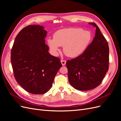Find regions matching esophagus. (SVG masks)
<instances>
[{
  "label": "esophagus",
  "mask_w": 121,
  "mask_h": 121,
  "mask_svg": "<svg viewBox=\"0 0 121 121\" xmlns=\"http://www.w3.org/2000/svg\"><path fill=\"white\" fill-rule=\"evenodd\" d=\"M60 61H61V64L63 65H65V64H66V61H65V60H61Z\"/></svg>",
  "instance_id": "34e87169"
}]
</instances>
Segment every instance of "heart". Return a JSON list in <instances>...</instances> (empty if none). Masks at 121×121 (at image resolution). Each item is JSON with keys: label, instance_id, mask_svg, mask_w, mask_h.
<instances>
[{"label": "heart", "instance_id": "obj_1", "mask_svg": "<svg viewBox=\"0 0 121 121\" xmlns=\"http://www.w3.org/2000/svg\"><path fill=\"white\" fill-rule=\"evenodd\" d=\"M91 40L92 34L90 31L81 28H69L56 32L53 39H48L47 43L55 56L58 55L60 47L63 46L65 55L70 57H76L85 52Z\"/></svg>", "mask_w": 121, "mask_h": 121}]
</instances>
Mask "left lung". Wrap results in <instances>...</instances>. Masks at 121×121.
I'll use <instances>...</instances> for the list:
<instances>
[{
    "label": "left lung",
    "mask_w": 121,
    "mask_h": 121,
    "mask_svg": "<svg viewBox=\"0 0 121 121\" xmlns=\"http://www.w3.org/2000/svg\"><path fill=\"white\" fill-rule=\"evenodd\" d=\"M96 28L93 40L81 56L68 60L69 81L75 89L87 91L100 85L108 69L109 47L98 27Z\"/></svg>",
    "instance_id": "1"
}]
</instances>
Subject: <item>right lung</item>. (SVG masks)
<instances>
[{
  "label": "right lung",
  "instance_id": "right-lung-1",
  "mask_svg": "<svg viewBox=\"0 0 121 121\" xmlns=\"http://www.w3.org/2000/svg\"><path fill=\"white\" fill-rule=\"evenodd\" d=\"M43 26L29 25L17 35L11 50V63L17 82L28 92L44 94L52 87L62 65L45 44Z\"/></svg>",
  "mask_w": 121,
  "mask_h": 121
}]
</instances>
